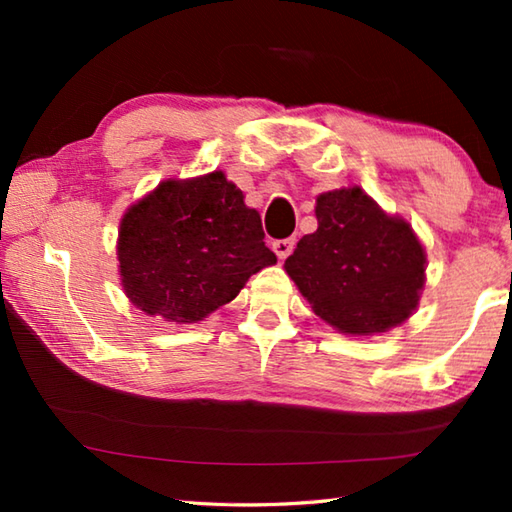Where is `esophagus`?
I'll use <instances>...</instances> for the list:
<instances>
[{
	"label": "esophagus",
	"mask_w": 512,
	"mask_h": 512,
	"mask_svg": "<svg viewBox=\"0 0 512 512\" xmlns=\"http://www.w3.org/2000/svg\"><path fill=\"white\" fill-rule=\"evenodd\" d=\"M293 248H296V237H287V239L273 241V250H275V255L280 257V259H287L293 253Z\"/></svg>",
	"instance_id": "esophagus-1"
}]
</instances>
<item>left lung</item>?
<instances>
[{
  "mask_svg": "<svg viewBox=\"0 0 512 512\" xmlns=\"http://www.w3.org/2000/svg\"><path fill=\"white\" fill-rule=\"evenodd\" d=\"M316 219L318 230L284 262L316 314L357 336L404 323L424 284V250L409 223L359 187L318 196Z\"/></svg>",
  "mask_w": 512,
  "mask_h": 512,
  "instance_id": "obj_1",
  "label": "left lung"
}]
</instances>
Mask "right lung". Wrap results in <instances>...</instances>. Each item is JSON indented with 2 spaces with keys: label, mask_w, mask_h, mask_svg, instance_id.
Masks as SVG:
<instances>
[{
  "label": "right lung",
  "mask_w": 512,
  "mask_h": 512,
  "mask_svg": "<svg viewBox=\"0 0 512 512\" xmlns=\"http://www.w3.org/2000/svg\"><path fill=\"white\" fill-rule=\"evenodd\" d=\"M117 255L126 296L169 323L205 318L277 262L259 214L221 171L167 180L133 205L121 219Z\"/></svg>",
  "instance_id": "right-lung-1"
}]
</instances>
